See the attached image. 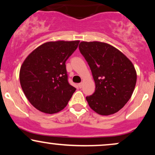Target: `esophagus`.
<instances>
[{
  "label": "esophagus",
  "mask_w": 155,
  "mask_h": 155,
  "mask_svg": "<svg viewBox=\"0 0 155 155\" xmlns=\"http://www.w3.org/2000/svg\"><path fill=\"white\" fill-rule=\"evenodd\" d=\"M78 86H79V88H81L82 87V83H79V84H78Z\"/></svg>",
  "instance_id": "1"
}]
</instances>
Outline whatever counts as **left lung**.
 Segmentation results:
<instances>
[{"label":"left lung","mask_w":155,"mask_h":155,"mask_svg":"<svg viewBox=\"0 0 155 155\" xmlns=\"http://www.w3.org/2000/svg\"><path fill=\"white\" fill-rule=\"evenodd\" d=\"M79 48L95 83L94 93L86 97L90 107L101 115L120 111L130 100L136 87L137 75L133 63L108 44L82 41Z\"/></svg>","instance_id":"obj_1"}]
</instances>
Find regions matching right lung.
<instances>
[{
    "label": "right lung",
    "mask_w": 155,
    "mask_h": 155,
    "mask_svg": "<svg viewBox=\"0 0 155 155\" xmlns=\"http://www.w3.org/2000/svg\"><path fill=\"white\" fill-rule=\"evenodd\" d=\"M79 44V41L47 42L25 60L19 71L20 84L39 111L54 114L67 106L76 89L68 82L65 62Z\"/></svg>",
    "instance_id": "add662e5"
}]
</instances>
